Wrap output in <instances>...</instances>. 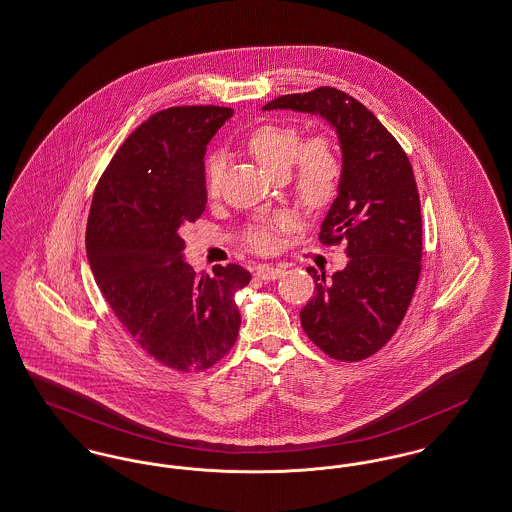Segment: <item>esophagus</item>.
<instances>
[{
	"label": "esophagus",
	"mask_w": 512,
	"mask_h": 512,
	"mask_svg": "<svg viewBox=\"0 0 512 512\" xmlns=\"http://www.w3.org/2000/svg\"><path fill=\"white\" fill-rule=\"evenodd\" d=\"M282 272H284V268H282V266H257V276H259L261 280H276V278H280V276H282Z\"/></svg>",
	"instance_id": "esophagus-1"
}]
</instances>
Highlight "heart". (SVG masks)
I'll list each match as a JSON object with an SVG mask.
<instances>
[{"mask_svg":"<svg viewBox=\"0 0 512 512\" xmlns=\"http://www.w3.org/2000/svg\"><path fill=\"white\" fill-rule=\"evenodd\" d=\"M299 129L291 125H261L247 137V152L259 162L268 175L282 179L290 165L294 169L287 179L295 198L310 209L329 204L341 179V160L335 146L326 137H312L301 145ZM225 173V160L211 156L205 164V190L217 196ZM249 244L266 249L272 244L270 232L263 225L249 230Z\"/></svg>","mask_w":512,"mask_h":512,"instance_id":"1","label":"heart"}]
</instances>
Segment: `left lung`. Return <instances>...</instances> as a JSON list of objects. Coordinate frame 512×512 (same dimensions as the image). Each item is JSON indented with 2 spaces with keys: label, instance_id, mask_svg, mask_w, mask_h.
Segmentation results:
<instances>
[{
  "label": "left lung",
  "instance_id": "1",
  "mask_svg": "<svg viewBox=\"0 0 512 512\" xmlns=\"http://www.w3.org/2000/svg\"><path fill=\"white\" fill-rule=\"evenodd\" d=\"M263 110L320 116L337 135L341 179L318 238L345 240L348 261L331 278L308 266L316 295L301 326L331 358L364 360L402 324L421 274V204L408 156L364 104L333 87L284 95Z\"/></svg>",
  "mask_w": 512,
  "mask_h": 512
}]
</instances>
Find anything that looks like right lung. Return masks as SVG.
Here are the masks:
<instances>
[{
	"instance_id": "right-lung-1",
	"label": "right lung",
	"mask_w": 512,
	"mask_h": 512,
	"mask_svg": "<svg viewBox=\"0 0 512 512\" xmlns=\"http://www.w3.org/2000/svg\"><path fill=\"white\" fill-rule=\"evenodd\" d=\"M232 118L225 106H173L150 116L116 152L87 219L91 272L133 341L177 371L217 364L236 343V293L251 274L184 261L181 230L205 211V146Z\"/></svg>"
}]
</instances>
